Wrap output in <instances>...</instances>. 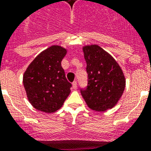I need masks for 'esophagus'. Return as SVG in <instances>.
I'll list each match as a JSON object with an SVG mask.
<instances>
[{
  "label": "esophagus",
  "mask_w": 151,
  "mask_h": 151,
  "mask_svg": "<svg viewBox=\"0 0 151 151\" xmlns=\"http://www.w3.org/2000/svg\"><path fill=\"white\" fill-rule=\"evenodd\" d=\"M72 87H73V89H76V88H78V84L76 81H73V83H72Z\"/></svg>",
  "instance_id": "obj_1"
}]
</instances>
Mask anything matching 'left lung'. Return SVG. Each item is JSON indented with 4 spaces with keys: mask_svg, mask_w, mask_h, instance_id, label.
Masks as SVG:
<instances>
[{
    "mask_svg": "<svg viewBox=\"0 0 151 151\" xmlns=\"http://www.w3.org/2000/svg\"><path fill=\"white\" fill-rule=\"evenodd\" d=\"M88 86L81 90L92 110L105 111L116 105L126 86L123 70L116 59L97 44L83 46Z\"/></svg>",
    "mask_w": 151,
    "mask_h": 151,
    "instance_id": "left-lung-1",
    "label": "left lung"
}]
</instances>
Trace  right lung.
<instances>
[{
    "mask_svg": "<svg viewBox=\"0 0 151 151\" xmlns=\"http://www.w3.org/2000/svg\"><path fill=\"white\" fill-rule=\"evenodd\" d=\"M66 54V48L52 45L35 58L23 75L27 99L39 111H58L70 93L72 85L66 80L61 65Z\"/></svg>",
    "mask_w": 151,
    "mask_h": 151,
    "instance_id": "right-lung-1",
    "label": "right lung"
}]
</instances>
